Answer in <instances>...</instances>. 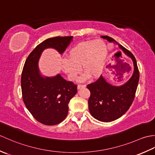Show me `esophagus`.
<instances>
[{"instance_id": "esophagus-1", "label": "esophagus", "mask_w": 155, "mask_h": 155, "mask_svg": "<svg viewBox=\"0 0 155 155\" xmlns=\"http://www.w3.org/2000/svg\"><path fill=\"white\" fill-rule=\"evenodd\" d=\"M86 87V84H78L77 86V88L78 89H80L81 88H84Z\"/></svg>"}]
</instances>
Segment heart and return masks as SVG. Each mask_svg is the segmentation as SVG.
I'll list each match as a JSON object with an SVG mask.
<instances>
[{
    "label": "heart",
    "instance_id": "heart-1",
    "mask_svg": "<svg viewBox=\"0 0 155 155\" xmlns=\"http://www.w3.org/2000/svg\"><path fill=\"white\" fill-rule=\"evenodd\" d=\"M108 51L107 46L101 41H90L78 43L68 51V58L62 61V68L72 81L77 79L78 74L85 72L81 80L89 77L96 78L103 73L106 64Z\"/></svg>",
    "mask_w": 155,
    "mask_h": 155
}]
</instances>
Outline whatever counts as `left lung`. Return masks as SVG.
<instances>
[{
	"instance_id": "left-lung-1",
	"label": "left lung",
	"mask_w": 155,
	"mask_h": 155,
	"mask_svg": "<svg viewBox=\"0 0 155 155\" xmlns=\"http://www.w3.org/2000/svg\"><path fill=\"white\" fill-rule=\"evenodd\" d=\"M102 38L109 42H115L113 38L108 36H102ZM119 47L128 57L132 58L134 71L132 77L128 81L119 87L113 86L108 83L105 78L101 76L94 83L87 85V88L91 92L88 98V108L91 114L96 119L102 122H111L126 113L134 101L137 88L139 81V71L137 61L134 55L119 45ZM117 63L107 66L110 70H114L117 74H123L122 72L131 70L130 65L120 60H117ZM125 68L123 69V67ZM120 73L118 74V72Z\"/></svg>"
}]
</instances>
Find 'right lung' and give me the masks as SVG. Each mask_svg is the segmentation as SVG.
<instances>
[{
	"instance_id": "right-lung-1",
	"label": "right lung",
	"mask_w": 155,
	"mask_h": 155,
	"mask_svg": "<svg viewBox=\"0 0 155 155\" xmlns=\"http://www.w3.org/2000/svg\"><path fill=\"white\" fill-rule=\"evenodd\" d=\"M73 37L48 38L37 46L28 55L21 74L22 99L36 120L45 125L58 124L67 117L70 100L77 93V85L67 81L60 74L43 77L39 72L38 62L42 52L53 48L61 54Z\"/></svg>"
}]
</instances>
